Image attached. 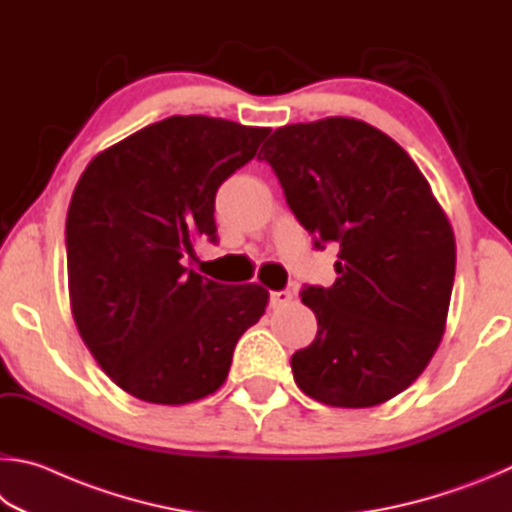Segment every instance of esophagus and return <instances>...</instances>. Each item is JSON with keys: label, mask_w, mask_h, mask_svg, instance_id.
I'll return each instance as SVG.
<instances>
[{"label": "esophagus", "mask_w": 512, "mask_h": 512, "mask_svg": "<svg viewBox=\"0 0 512 512\" xmlns=\"http://www.w3.org/2000/svg\"><path fill=\"white\" fill-rule=\"evenodd\" d=\"M292 301V292L290 290H279V292H270V308H281L285 303Z\"/></svg>", "instance_id": "esophagus-1"}]
</instances>
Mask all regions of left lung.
Returning <instances> with one entry per match:
<instances>
[{
    "label": "left lung",
    "mask_w": 512,
    "mask_h": 512,
    "mask_svg": "<svg viewBox=\"0 0 512 512\" xmlns=\"http://www.w3.org/2000/svg\"><path fill=\"white\" fill-rule=\"evenodd\" d=\"M315 249L339 247L330 288L303 285L317 337L292 355L299 389L330 407H375L441 344L456 245L427 179L373 125L330 116L274 130L261 148Z\"/></svg>",
    "instance_id": "left-lung-1"
}]
</instances>
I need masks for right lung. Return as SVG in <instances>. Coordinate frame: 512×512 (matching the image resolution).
I'll use <instances>...</instances> for the list:
<instances>
[{
	"mask_svg": "<svg viewBox=\"0 0 512 512\" xmlns=\"http://www.w3.org/2000/svg\"><path fill=\"white\" fill-rule=\"evenodd\" d=\"M270 128L168 116L96 155L71 195L65 245L78 333L130 396L186 405L227 380L265 288L186 270L193 242L218 240L215 193Z\"/></svg>",
	"mask_w": 512,
	"mask_h": 512,
	"instance_id": "1",
	"label": "right lung"
}]
</instances>
